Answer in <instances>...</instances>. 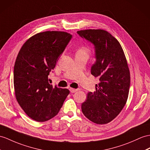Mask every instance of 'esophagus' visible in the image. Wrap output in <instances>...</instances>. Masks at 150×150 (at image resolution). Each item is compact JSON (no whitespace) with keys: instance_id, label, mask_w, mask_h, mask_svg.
Here are the masks:
<instances>
[{"instance_id":"esophagus-1","label":"esophagus","mask_w":150,"mask_h":150,"mask_svg":"<svg viewBox=\"0 0 150 150\" xmlns=\"http://www.w3.org/2000/svg\"><path fill=\"white\" fill-rule=\"evenodd\" d=\"M69 90H70V92L71 93H74L76 92H78L79 89H74V88H69Z\"/></svg>"}]
</instances>
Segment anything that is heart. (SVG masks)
<instances>
[{
  "mask_svg": "<svg viewBox=\"0 0 150 150\" xmlns=\"http://www.w3.org/2000/svg\"><path fill=\"white\" fill-rule=\"evenodd\" d=\"M88 47H85V46H83L81 47H80V48L78 50V52L76 53H85L86 54L88 52Z\"/></svg>",
  "mask_w": 150,
  "mask_h": 150,
  "instance_id": "b5f03b06",
  "label": "heart"
}]
</instances>
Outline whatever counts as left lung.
I'll list each match as a JSON object with an SVG mask.
<instances>
[{"label":"left lung","instance_id":"1","mask_svg":"<svg viewBox=\"0 0 150 150\" xmlns=\"http://www.w3.org/2000/svg\"><path fill=\"white\" fill-rule=\"evenodd\" d=\"M77 33L94 46L96 61L91 74L100 81L96 92L88 93L82 112L93 123H108L121 112L129 96L130 76L125 55L118 40L107 31L88 29Z\"/></svg>","mask_w":150,"mask_h":150}]
</instances>
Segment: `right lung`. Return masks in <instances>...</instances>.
Wrapping results in <instances>:
<instances>
[{"label":"right lung","instance_id":"right-lung-1","mask_svg":"<svg viewBox=\"0 0 150 150\" xmlns=\"http://www.w3.org/2000/svg\"><path fill=\"white\" fill-rule=\"evenodd\" d=\"M72 35L46 31L33 35L24 43L14 67L16 100L25 112L37 122H46L59 112L70 93L53 86L48 79Z\"/></svg>","mask_w":150,"mask_h":150}]
</instances>
